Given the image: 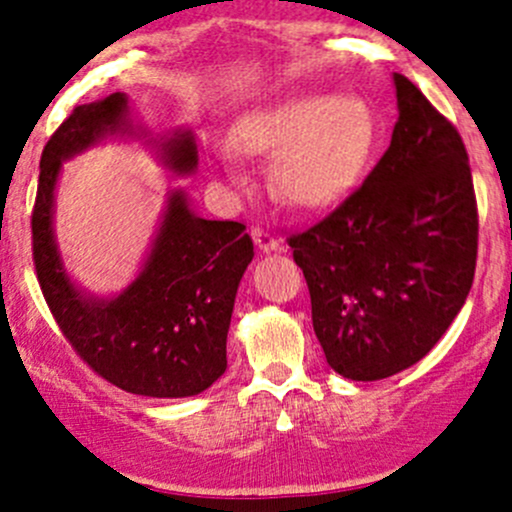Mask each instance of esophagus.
I'll list each match as a JSON object with an SVG mask.
<instances>
[{
	"label": "esophagus",
	"instance_id": "esophagus-1",
	"mask_svg": "<svg viewBox=\"0 0 512 512\" xmlns=\"http://www.w3.org/2000/svg\"><path fill=\"white\" fill-rule=\"evenodd\" d=\"M252 240H255L257 250H260V252L282 250V242L277 240V237H272L267 230H262V227H255V230H252Z\"/></svg>",
	"mask_w": 512,
	"mask_h": 512
}]
</instances>
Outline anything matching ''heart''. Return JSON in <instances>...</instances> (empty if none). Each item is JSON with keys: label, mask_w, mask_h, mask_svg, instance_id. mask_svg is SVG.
Wrapping results in <instances>:
<instances>
[{"label": "heart", "mask_w": 512, "mask_h": 512, "mask_svg": "<svg viewBox=\"0 0 512 512\" xmlns=\"http://www.w3.org/2000/svg\"><path fill=\"white\" fill-rule=\"evenodd\" d=\"M374 141V111L354 94L287 96L250 113L235 133L237 151L272 156V190L304 210L342 200L364 173ZM220 170L232 185L245 180L230 156H220Z\"/></svg>", "instance_id": "heart-1"}]
</instances>
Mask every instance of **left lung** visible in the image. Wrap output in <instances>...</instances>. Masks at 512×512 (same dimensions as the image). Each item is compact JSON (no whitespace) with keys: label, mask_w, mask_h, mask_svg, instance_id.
Wrapping results in <instances>:
<instances>
[{"label":"left lung","mask_w":512,"mask_h":512,"mask_svg":"<svg viewBox=\"0 0 512 512\" xmlns=\"http://www.w3.org/2000/svg\"><path fill=\"white\" fill-rule=\"evenodd\" d=\"M389 151L329 218L289 237L327 364L352 381L409 369L436 347L473 285L478 213L456 128L394 74Z\"/></svg>","instance_id":"8db88e82"}]
</instances>
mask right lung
<instances>
[{"mask_svg": "<svg viewBox=\"0 0 512 512\" xmlns=\"http://www.w3.org/2000/svg\"><path fill=\"white\" fill-rule=\"evenodd\" d=\"M103 141H141L175 178L198 170L195 133H151L123 91L76 106L39 163L32 232L41 292L71 347L118 389L151 399L198 396L227 369V329L255 257L252 240L242 223L200 218L185 188H170L136 277L116 294L81 287L56 240V188L66 160Z\"/></svg>", "mask_w": 512, "mask_h": 512, "instance_id": "add662e5", "label": "right lung"}]
</instances>
